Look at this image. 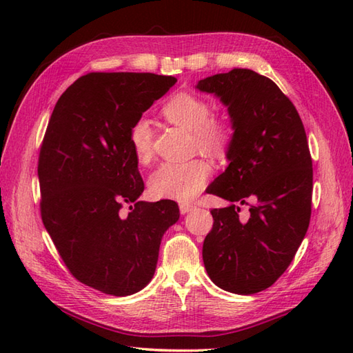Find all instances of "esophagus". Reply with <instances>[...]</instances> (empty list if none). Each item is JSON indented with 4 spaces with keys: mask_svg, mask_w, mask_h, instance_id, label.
Returning a JSON list of instances; mask_svg holds the SVG:
<instances>
[{
    "mask_svg": "<svg viewBox=\"0 0 353 353\" xmlns=\"http://www.w3.org/2000/svg\"><path fill=\"white\" fill-rule=\"evenodd\" d=\"M192 208H194V205H191V203H181V205H179V209H181V214H186V212L192 211Z\"/></svg>",
    "mask_w": 353,
    "mask_h": 353,
    "instance_id": "34e87169",
    "label": "esophagus"
}]
</instances>
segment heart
<instances>
[{
	"label": "heart",
	"mask_w": 353,
	"mask_h": 353,
	"mask_svg": "<svg viewBox=\"0 0 353 353\" xmlns=\"http://www.w3.org/2000/svg\"><path fill=\"white\" fill-rule=\"evenodd\" d=\"M162 115L171 124L191 132L197 148L212 157L228 154L235 137V124L228 115H211L209 103L197 94L177 92L162 106ZM129 141L141 163L153 157V130L147 118H139L130 127ZM211 165L205 159L165 162L148 181L150 192L156 199L176 201L192 200L205 188Z\"/></svg>",
	"instance_id": "1"
}]
</instances>
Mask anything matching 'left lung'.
<instances>
[{
    "label": "left lung",
    "mask_w": 353,
    "mask_h": 353,
    "mask_svg": "<svg viewBox=\"0 0 353 353\" xmlns=\"http://www.w3.org/2000/svg\"><path fill=\"white\" fill-rule=\"evenodd\" d=\"M197 89L220 97L235 124L229 167L208 188L232 205L211 211L205 268L220 288L254 294L283 274L310 226L312 159L305 127L279 86L252 70L215 74ZM238 203L250 206L244 217Z\"/></svg>",
    "instance_id": "8db88e82"
}]
</instances>
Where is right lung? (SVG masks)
I'll return each instance as SVG.
<instances>
[{
  "label": "right lung",
  "mask_w": 353,
  "mask_h": 353,
  "mask_svg": "<svg viewBox=\"0 0 353 353\" xmlns=\"http://www.w3.org/2000/svg\"><path fill=\"white\" fill-rule=\"evenodd\" d=\"M177 81L152 72H89L57 100L37 176L43 226L70 273L112 296H130L154 274L172 200L139 201L144 182L132 124ZM130 206V212L122 208Z\"/></svg>",
  "instance_id": "obj_1"
}]
</instances>
